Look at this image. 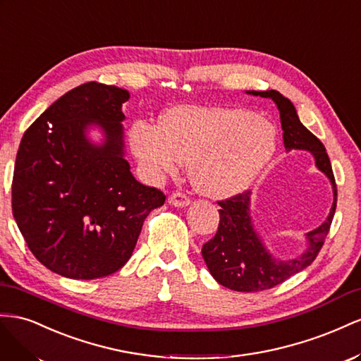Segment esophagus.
Returning <instances> with one entry per match:
<instances>
[{"label":"esophagus","instance_id":"obj_1","mask_svg":"<svg viewBox=\"0 0 361 361\" xmlns=\"http://www.w3.org/2000/svg\"><path fill=\"white\" fill-rule=\"evenodd\" d=\"M168 202L171 205H173V207L183 209V207H188V205L190 204V200L184 193H172L168 198Z\"/></svg>","mask_w":361,"mask_h":361}]
</instances>
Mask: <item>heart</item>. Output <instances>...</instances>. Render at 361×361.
Instances as JSON below:
<instances>
[{"label": "heart", "mask_w": 361, "mask_h": 361, "mask_svg": "<svg viewBox=\"0 0 361 361\" xmlns=\"http://www.w3.org/2000/svg\"><path fill=\"white\" fill-rule=\"evenodd\" d=\"M130 145L152 181L189 164L192 184L210 198H228L248 189L276 149L274 123L243 109L177 106L159 126L137 121Z\"/></svg>", "instance_id": "heart-1"}]
</instances>
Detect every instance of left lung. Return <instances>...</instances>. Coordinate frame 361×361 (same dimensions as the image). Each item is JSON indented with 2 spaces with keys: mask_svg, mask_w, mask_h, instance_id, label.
Segmentation results:
<instances>
[{
  "mask_svg": "<svg viewBox=\"0 0 361 361\" xmlns=\"http://www.w3.org/2000/svg\"><path fill=\"white\" fill-rule=\"evenodd\" d=\"M246 94L269 98L275 102L280 111L286 151L300 149L310 152L316 168L325 175L333 188V205L326 219L317 228L304 234L305 250L289 260L276 259L271 254L262 235L255 230L251 216V192L218 202L221 205L219 226L214 238L202 246V259L212 276L224 287L238 292H260L281 284L313 263L334 218L337 188L325 147L302 126L292 101L278 90H246Z\"/></svg>",
  "mask_w": 361,
  "mask_h": 361,
  "instance_id": "1",
  "label": "left lung"
}]
</instances>
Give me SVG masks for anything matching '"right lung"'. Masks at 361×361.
Returning a JSON list of instances; mask_svg holds the SVG:
<instances>
[{"label": "right lung", "instance_id": "1", "mask_svg": "<svg viewBox=\"0 0 361 361\" xmlns=\"http://www.w3.org/2000/svg\"><path fill=\"white\" fill-rule=\"evenodd\" d=\"M128 90L90 81L53 102L24 133L12 209L36 259L61 276L94 280L128 262L143 221L166 197L126 160ZM102 131L101 142L88 137Z\"/></svg>", "mask_w": 361, "mask_h": 361}]
</instances>
